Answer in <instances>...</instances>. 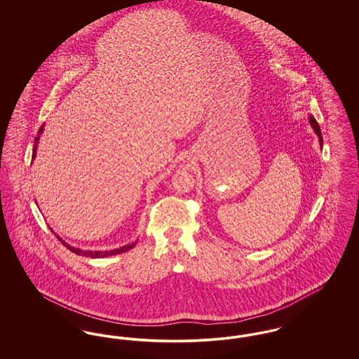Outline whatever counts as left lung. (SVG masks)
Instances as JSON below:
<instances>
[{"mask_svg":"<svg viewBox=\"0 0 359 359\" xmlns=\"http://www.w3.org/2000/svg\"><path fill=\"white\" fill-rule=\"evenodd\" d=\"M309 122H311V126L313 128V130L316 132V135L319 137V142H320V147H322V145H323V137H322V132H320L319 123L316 122V120H315L312 116H309Z\"/></svg>","mask_w":359,"mask_h":359,"instance_id":"8db88e82","label":"left lung"}]
</instances>
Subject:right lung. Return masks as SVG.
<instances>
[{"instance_id": "obj_1", "label": "right lung", "mask_w": 359, "mask_h": 359, "mask_svg": "<svg viewBox=\"0 0 359 359\" xmlns=\"http://www.w3.org/2000/svg\"><path fill=\"white\" fill-rule=\"evenodd\" d=\"M43 132V126L40 128V130H39V133H41ZM37 142H39V137H36L34 138V152H32V158L36 157V148H37ZM59 238V237H57ZM59 241L69 249V252H72V253H75V255H79V256H85V257H91V258H101V257H109V256H114V255H120V253H123V252H126V250H130L132 248H135V245H136V242H133V243H130V245H126V246H122L120 249H114V250H109V252H88V250H81V249H76V248H72L71 245L69 243H66L65 241L62 238H59Z\"/></svg>"}]
</instances>
